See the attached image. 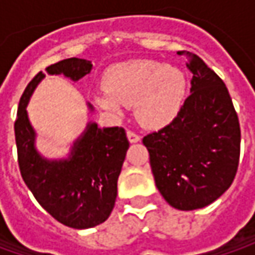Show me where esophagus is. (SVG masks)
Listing matches in <instances>:
<instances>
[{
  "label": "esophagus",
  "instance_id": "34e87169",
  "mask_svg": "<svg viewBox=\"0 0 255 255\" xmlns=\"http://www.w3.org/2000/svg\"><path fill=\"white\" fill-rule=\"evenodd\" d=\"M128 139H129V142L130 143L139 142V140H140V136L136 132H133V130H128Z\"/></svg>",
  "mask_w": 255,
  "mask_h": 255
}]
</instances>
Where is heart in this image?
Here are the masks:
<instances>
[{
    "mask_svg": "<svg viewBox=\"0 0 255 255\" xmlns=\"http://www.w3.org/2000/svg\"><path fill=\"white\" fill-rule=\"evenodd\" d=\"M186 76L179 68L152 59L112 66L103 78L106 93L95 102L116 113L121 105H134V115L146 128H160L179 113L186 93Z\"/></svg>",
    "mask_w": 255,
    "mask_h": 255,
    "instance_id": "obj_1",
    "label": "heart"
}]
</instances>
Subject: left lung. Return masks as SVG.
Listing matches in <instances>:
<instances>
[{"instance_id": "obj_1", "label": "left lung", "mask_w": 255, "mask_h": 255, "mask_svg": "<svg viewBox=\"0 0 255 255\" xmlns=\"http://www.w3.org/2000/svg\"><path fill=\"white\" fill-rule=\"evenodd\" d=\"M186 55L193 72L191 93L177 116L146 134L143 144L163 199L187 211L209 206L230 187L240 162L241 130L220 76L197 55Z\"/></svg>"}]
</instances>
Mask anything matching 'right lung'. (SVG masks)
Here are the masks:
<instances>
[{
	"mask_svg": "<svg viewBox=\"0 0 255 255\" xmlns=\"http://www.w3.org/2000/svg\"><path fill=\"white\" fill-rule=\"evenodd\" d=\"M91 69V61L69 58L48 66L46 72L79 81ZM44 78V72L35 75L18 105L14 130L21 176L36 201L55 220L72 229L95 227L106 220L115 207L129 140L123 128L101 129L96 123H89L68 160L44 159L35 150V132L25 109Z\"/></svg>",
	"mask_w": 255,
	"mask_h": 255,
	"instance_id": "obj_1",
	"label": "right lung"
}]
</instances>
